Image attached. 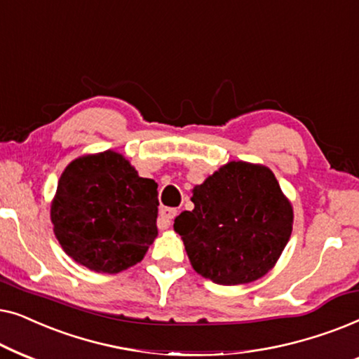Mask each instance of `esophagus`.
I'll use <instances>...</instances> for the list:
<instances>
[{"instance_id":"34e87169","label":"esophagus","mask_w":359,"mask_h":359,"mask_svg":"<svg viewBox=\"0 0 359 359\" xmlns=\"http://www.w3.org/2000/svg\"><path fill=\"white\" fill-rule=\"evenodd\" d=\"M176 214H178V210L176 209H171V208L160 209V220L161 224H163V227H170L171 222H173V219L176 217Z\"/></svg>"}]
</instances>
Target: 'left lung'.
<instances>
[{
  "label": "left lung",
  "instance_id": "obj_1",
  "mask_svg": "<svg viewBox=\"0 0 359 359\" xmlns=\"http://www.w3.org/2000/svg\"><path fill=\"white\" fill-rule=\"evenodd\" d=\"M193 210L175 230L201 276L214 283H252L274 266L292 232V208L271 170L230 161L193 191Z\"/></svg>",
  "mask_w": 359,
  "mask_h": 359
}]
</instances>
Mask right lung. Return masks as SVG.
Wrapping results in <instances>:
<instances>
[{"label":"right lung","mask_w":359,"mask_h":359,"mask_svg":"<svg viewBox=\"0 0 359 359\" xmlns=\"http://www.w3.org/2000/svg\"><path fill=\"white\" fill-rule=\"evenodd\" d=\"M156 188L116 151L73 160L50 209L58 243L93 271L114 274L134 266L158 233Z\"/></svg>","instance_id":"add662e5"}]
</instances>
